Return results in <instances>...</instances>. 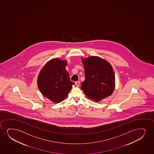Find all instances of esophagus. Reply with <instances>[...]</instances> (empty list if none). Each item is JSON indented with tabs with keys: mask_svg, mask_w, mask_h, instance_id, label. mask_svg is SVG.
Segmentation results:
<instances>
[{
	"mask_svg": "<svg viewBox=\"0 0 154 154\" xmlns=\"http://www.w3.org/2000/svg\"><path fill=\"white\" fill-rule=\"evenodd\" d=\"M80 83L79 81H76V82H75V84L76 85V86H79Z\"/></svg>",
	"mask_w": 154,
	"mask_h": 154,
	"instance_id": "obj_1",
	"label": "esophagus"
}]
</instances>
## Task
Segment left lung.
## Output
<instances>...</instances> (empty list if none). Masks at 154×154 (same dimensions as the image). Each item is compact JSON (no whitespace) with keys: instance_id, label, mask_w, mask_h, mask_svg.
Instances as JSON below:
<instances>
[{"instance_id":"1","label":"left lung","mask_w":154,"mask_h":154,"mask_svg":"<svg viewBox=\"0 0 154 154\" xmlns=\"http://www.w3.org/2000/svg\"><path fill=\"white\" fill-rule=\"evenodd\" d=\"M85 81L81 88L88 98L98 102L111 95L115 89V75L111 64L98 57L82 60Z\"/></svg>"}]
</instances>
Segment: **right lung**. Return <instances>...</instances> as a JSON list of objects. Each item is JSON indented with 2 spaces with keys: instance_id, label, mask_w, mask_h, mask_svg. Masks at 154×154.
I'll return each instance as SVG.
<instances>
[{
  "instance_id": "right-lung-1",
  "label": "right lung",
  "mask_w": 154,
  "mask_h": 154,
  "mask_svg": "<svg viewBox=\"0 0 154 154\" xmlns=\"http://www.w3.org/2000/svg\"><path fill=\"white\" fill-rule=\"evenodd\" d=\"M66 61L53 59L45 64L37 79V85L41 93L56 103L67 97L74 84L66 70Z\"/></svg>"
}]
</instances>
